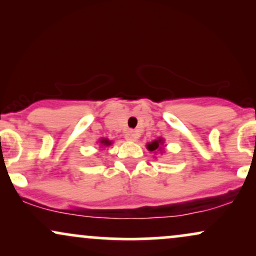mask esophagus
<instances>
[{
  "instance_id": "obj_1",
  "label": "esophagus",
  "mask_w": 256,
  "mask_h": 256,
  "mask_svg": "<svg viewBox=\"0 0 256 256\" xmlns=\"http://www.w3.org/2000/svg\"><path fill=\"white\" fill-rule=\"evenodd\" d=\"M138 137L137 132L134 131V130H128L125 132V140H136Z\"/></svg>"
}]
</instances>
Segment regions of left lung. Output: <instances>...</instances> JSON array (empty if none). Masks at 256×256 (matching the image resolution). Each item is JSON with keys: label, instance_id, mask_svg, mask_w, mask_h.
<instances>
[{"label": "left lung", "instance_id": "left-lung-1", "mask_svg": "<svg viewBox=\"0 0 256 256\" xmlns=\"http://www.w3.org/2000/svg\"><path fill=\"white\" fill-rule=\"evenodd\" d=\"M164 144V140L162 138H158V140H152V143H148L146 144V149H148L149 152H156V150H161V148H162Z\"/></svg>", "mask_w": 256, "mask_h": 256}]
</instances>
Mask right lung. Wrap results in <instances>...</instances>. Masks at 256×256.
<instances>
[{"label": "right lung", "instance_id": "obj_1", "mask_svg": "<svg viewBox=\"0 0 256 256\" xmlns=\"http://www.w3.org/2000/svg\"><path fill=\"white\" fill-rule=\"evenodd\" d=\"M100 143H101L102 146H108L112 144V140H107V138H101V140H100Z\"/></svg>", "mask_w": 256, "mask_h": 256}]
</instances>
